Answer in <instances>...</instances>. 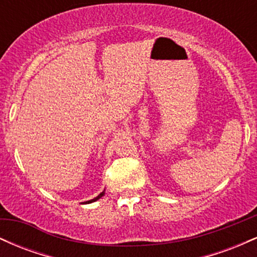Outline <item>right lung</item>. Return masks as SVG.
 <instances>
[{
  "mask_svg": "<svg viewBox=\"0 0 257 257\" xmlns=\"http://www.w3.org/2000/svg\"><path fill=\"white\" fill-rule=\"evenodd\" d=\"M104 193H105V192H101V193L99 194L98 197H95V198H94V199H91V200H88V202H85V203H93V202H95V200H98L99 198H101V197L104 196Z\"/></svg>",
  "mask_w": 257,
  "mask_h": 257,
  "instance_id": "obj_1",
  "label": "right lung"
}]
</instances>
